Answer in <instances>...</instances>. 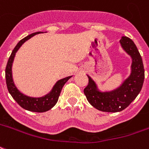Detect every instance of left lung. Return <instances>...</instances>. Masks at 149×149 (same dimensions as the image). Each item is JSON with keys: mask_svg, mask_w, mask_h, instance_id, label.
I'll return each mask as SVG.
<instances>
[{"mask_svg": "<svg viewBox=\"0 0 149 149\" xmlns=\"http://www.w3.org/2000/svg\"><path fill=\"white\" fill-rule=\"evenodd\" d=\"M122 48L132 58L131 73L116 89L101 91L96 82L87 75L89 84L84 93L89 103L97 110L104 112H119L128 107L142 89L144 80V68L139 51L131 38L123 36Z\"/></svg>", "mask_w": 149, "mask_h": 149, "instance_id": "obj_1", "label": "left lung"}]
</instances>
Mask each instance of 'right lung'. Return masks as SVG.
I'll return each mask as SVG.
<instances>
[{"instance_id":"add662e5","label":"right lung","mask_w":149,"mask_h":149,"mask_svg":"<svg viewBox=\"0 0 149 149\" xmlns=\"http://www.w3.org/2000/svg\"><path fill=\"white\" fill-rule=\"evenodd\" d=\"M40 33H43V32L38 31L36 33H33V34L25 37L18 42V43L14 47V49L13 50V52L9 56L6 68V85H7V88H8L9 93L11 94L13 99L16 101L17 103L20 107H22L25 110L33 111V112H45V111L51 110L58 102L60 93H61V90H62V88L64 84L72 77V76H70V77H67L59 80L54 85L52 90L48 93H47L44 96L39 97L27 96L20 92L17 88V86L13 81V72H12V66H13V60H14L16 52L26 41H27L28 39H30L31 37L35 36V35H38Z\"/></svg>"}]
</instances>
